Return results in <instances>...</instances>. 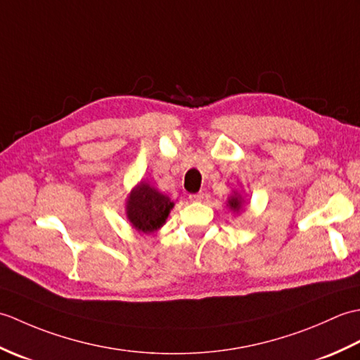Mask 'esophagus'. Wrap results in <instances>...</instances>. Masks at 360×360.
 I'll use <instances>...</instances> for the list:
<instances>
[{
    "mask_svg": "<svg viewBox=\"0 0 360 360\" xmlns=\"http://www.w3.org/2000/svg\"><path fill=\"white\" fill-rule=\"evenodd\" d=\"M188 200L192 202H201L204 200V193H195V195H190Z\"/></svg>",
    "mask_w": 360,
    "mask_h": 360,
    "instance_id": "obj_1",
    "label": "esophagus"
}]
</instances>
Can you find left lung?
<instances>
[{
	"mask_svg": "<svg viewBox=\"0 0 360 360\" xmlns=\"http://www.w3.org/2000/svg\"><path fill=\"white\" fill-rule=\"evenodd\" d=\"M246 204H248L246 200H244V196L238 192V190H233L231 196L227 198V207L233 213H241L243 209L246 207Z\"/></svg>",
	"mask_w": 360,
	"mask_h": 360,
	"instance_id": "left-lung-1",
	"label": "left lung"
}]
</instances>
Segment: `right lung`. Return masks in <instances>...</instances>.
I'll return each mask as SVG.
<instances>
[{"mask_svg": "<svg viewBox=\"0 0 360 360\" xmlns=\"http://www.w3.org/2000/svg\"><path fill=\"white\" fill-rule=\"evenodd\" d=\"M174 202L159 192L148 181L142 179L131 188L125 200V215L136 232L153 235L167 223Z\"/></svg>", "mask_w": 360, "mask_h": 360, "instance_id": "right-lung-1", "label": "right lung"}]
</instances>
